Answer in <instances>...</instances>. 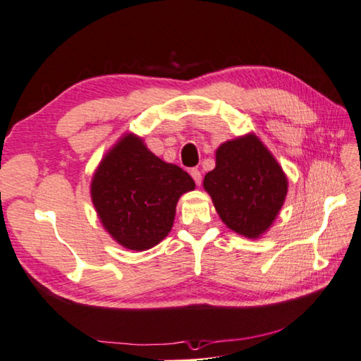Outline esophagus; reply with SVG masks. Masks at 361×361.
I'll return each instance as SVG.
<instances>
[{
    "instance_id": "34e87169",
    "label": "esophagus",
    "mask_w": 361,
    "mask_h": 361,
    "mask_svg": "<svg viewBox=\"0 0 361 361\" xmlns=\"http://www.w3.org/2000/svg\"><path fill=\"white\" fill-rule=\"evenodd\" d=\"M191 176H192V180L196 181L197 186L201 185V183H202V173H201V171H199L197 169H192L191 170Z\"/></svg>"
}]
</instances>
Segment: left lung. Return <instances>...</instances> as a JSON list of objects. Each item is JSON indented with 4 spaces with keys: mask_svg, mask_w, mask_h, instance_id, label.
Returning a JSON list of instances; mask_svg holds the SVG:
<instances>
[{
    "mask_svg": "<svg viewBox=\"0 0 361 361\" xmlns=\"http://www.w3.org/2000/svg\"><path fill=\"white\" fill-rule=\"evenodd\" d=\"M215 159L204 190L216 214L234 233L260 238L273 225L288 194L281 165L254 133L223 142Z\"/></svg>",
    "mask_w": 361,
    "mask_h": 361,
    "instance_id": "8db88e82",
    "label": "left lung"
}]
</instances>
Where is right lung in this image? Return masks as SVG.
<instances>
[{"mask_svg": "<svg viewBox=\"0 0 361 361\" xmlns=\"http://www.w3.org/2000/svg\"><path fill=\"white\" fill-rule=\"evenodd\" d=\"M196 185L178 165L167 164L133 133L120 138L91 180V201L104 230L130 250L159 244L173 226L176 202Z\"/></svg>", "mask_w": 361, "mask_h": 361, "instance_id": "add662e5", "label": "right lung"}]
</instances>
